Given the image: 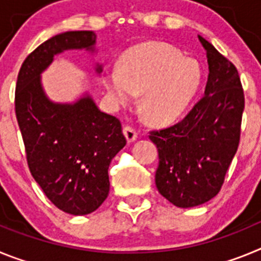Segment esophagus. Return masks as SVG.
<instances>
[{
    "label": "esophagus",
    "mask_w": 261,
    "mask_h": 261,
    "mask_svg": "<svg viewBox=\"0 0 261 261\" xmlns=\"http://www.w3.org/2000/svg\"><path fill=\"white\" fill-rule=\"evenodd\" d=\"M123 133L126 137V141L128 142H133L136 138H137V130H136L135 128H132V126H129V125L124 126Z\"/></svg>",
    "instance_id": "obj_1"
}]
</instances>
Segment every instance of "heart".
Returning <instances> with one entry per match:
<instances>
[{"instance_id":"obj_1","label":"heart","mask_w":261,"mask_h":261,"mask_svg":"<svg viewBox=\"0 0 261 261\" xmlns=\"http://www.w3.org/2000/svg\"><path fill=\"white\" fill-rule=\"evenodd\" d=\"M103 85L116 105L135 102L151 123H171L192 102L201 82L199 62L162 41H149L125 52L119 66L103 71Z\"/></svg>"}]
</instances>
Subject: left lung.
<instances>
[{"instance_id": "8db88e82", "label": "left lung", "mask_w": 261, "mask_h": 261, "mask_svg": "<svg viewBox=\"0 0 261 261\" xmlns=\"http://www.w3.org/2000/svg\"><path fill=\"white\" fill-rule=\"evenodd\" d=\"M209 77L205 95L183 120L150 130L159 163L155 184L159 193L179 208H192L213 199L241 140L244 91L235 65L208 40Z\"/></svg>"}]
</instances>
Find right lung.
Instances as JSON below:
<instances>
[{"mask_svg":"<svg viewBox=\"0 0 261 261\" xmlns=\"http://www.w3.org/2000/svg\"><path fill=\"white\" fill-rule=\"evenodd\" d=\"M95 38L93 31H69L48 39L23 61L15 86L30 172L50 202L73 216L93 213L107 199L108 166L126 140L120 120L99 111L90 96L74 105L49 102L40 73L62 50L93 49Z\"/></svg>","mask_w":261,"mask_h":261,"instance_id":"right-lung-1","label":"right lung"}]
</instances>
